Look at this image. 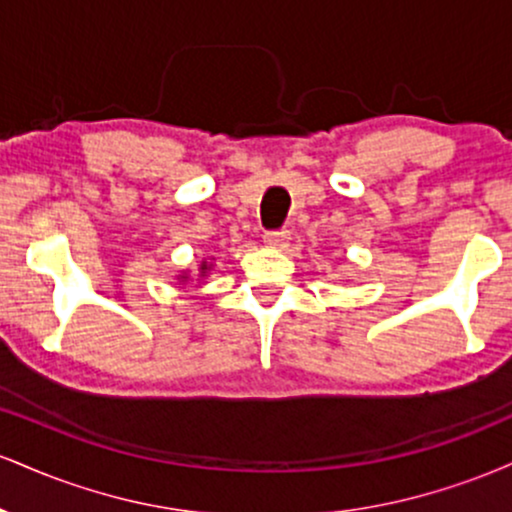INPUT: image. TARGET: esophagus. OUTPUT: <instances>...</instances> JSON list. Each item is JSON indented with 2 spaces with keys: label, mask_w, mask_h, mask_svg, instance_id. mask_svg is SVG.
<instances>
[{
  "label": "esophagus",
  "mask_w": 512,
  "mask_h": 512,
  "mask_svg": "<svg viewBox=\"0 0 512 512\" xmlns=\"http://www.w3.org/2000/svg\"><path fill=\"white\" fill-rule=\"evenodd\" d=\"M264 245L267 248H276V250H284L289 245V233L286 231H272L264 236Z\"/></svg>",
  "instance_id": "1"
}]
</instances>
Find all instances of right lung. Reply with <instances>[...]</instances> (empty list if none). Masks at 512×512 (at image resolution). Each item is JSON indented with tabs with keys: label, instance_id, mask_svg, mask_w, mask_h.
<instances>
[{
	"label": "right lung",
	"instance_id": "1",
	"mask_svg": "<svg viewBox=\"0 0 512 512\" xmlns=\"http://www.w3.org/2000/svg\"><path fill=\"white\" fill-rule=\"evenodd\" d=\"M211 267H214V264L207 262V260H202V264H199V279H204V276H207V274L211 272ZM178 281H182V284H185V281H190V274L180 272V274H178Z\"/></svg>",
	"mask_w": 512,
	"mask_h": 512
}]
</instances>
